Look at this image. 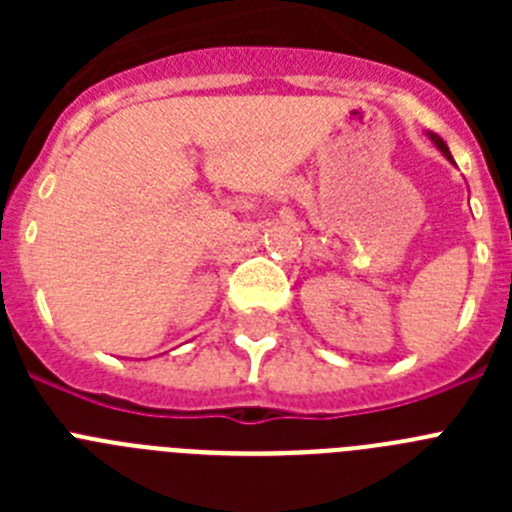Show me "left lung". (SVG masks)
Returning <instances> with one entry per match:
<instances>
[{"label":"left lung","instance_id":"1","mask_svg":"<svg viewBox=\"0 0 512 512\" xmlns=\"http://www.w3.org/2000/svg\"><path fill=\"white\" fill-rule=\"evenodd\" d=\"M431 140H433V143H436V146H438V151H441V153H443V156H446V158H449V161H451V153H449V146H446V143H443V140H441V138H438V135H433V133H431Z\"/></svg>","mask_w":512,"mask_h":512}]
</instances>
